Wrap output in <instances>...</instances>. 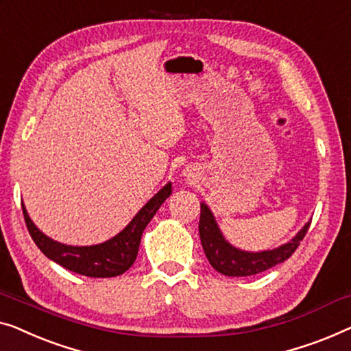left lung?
<instances>
[{"mask_svg":"<svg viewBox=\"0 0 351 351\" xmlns=\"http://www.w3.org/2000/svg\"><path fill=\"white\" fill-rule=\"evenodd\" d=\"M310 223L302 227V230L288 243L278 246L275 250L261 251V253H250L232 246L221 234L215 216L205 204L200 205L199 234L204 246L205 256L211 267L219 274L227 276H250L272 269L274 265L285 263L291 254L298 250L300 241L307 234Z\"/></svg>","mask_w":351,"mask_h":351,"instance_id":"8db88e82","label":"left lung"}]
</instances>
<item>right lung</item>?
I'll return each instance as SVG.
<instances>
[{
  "instance_id": "obj_1",
  "label": "right lung",
  "mask_w": 351,
  "mask_h": 351,
  "mask_svg": "<svg viewBox=\"0 0 351 351\" xmlns=\"http://www.w3.org/2000/svg\"><path fill=\"white\" fill-rule=\"evenodd\" d=\"M171 194V182L165 184L143 208L138 211L124 230L119 232L105 243L92 246H70L58 243L44 235L33 221L29 219L25 206L22 205L23 218H25L27 229L39 250L52 259L53 263L60 264L66 270L75 274H81L93 278H110V276L122 275L135 263L140 240L145 227L149 224L152 216L160 208V205Z\"/></svg>"
}]
</instances>
